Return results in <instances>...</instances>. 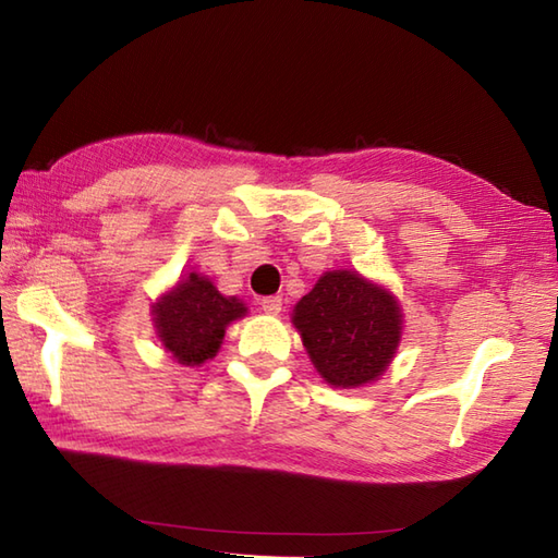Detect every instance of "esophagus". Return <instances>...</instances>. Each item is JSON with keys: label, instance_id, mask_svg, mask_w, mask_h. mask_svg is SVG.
<instances>
[{"label": "esophagus", "instance_id": "1", "mask_svg": "<svg viewBox=\"0 0 558 558\" xmlns=\"http://www.w3.org/2000/svg\"><path fill=\"white\" fill-rule=\"evenodd\" d=\"M260 310H264L266 314H280L282 312V300L278 298V294H270V298L260 300Z\"/></svg>", "mask_w": 558, "mask_h": 558}]
</instances>
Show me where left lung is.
I'll return each mask as SVG.
<instances>
[{
  "label": "left lung",
  "instance_id": "8db88e82",
  "mask_svg": "<svg viewBox=\"0 0 558 558\" xmlns=\"http://www.w3.org/2000/svg\"><path fill=\"white\" fill-rule=\"evenodd\" d=\"M400 306L393 294L354 270L324 272L294 306L306 352L330 386L354 388L386 372L400 340Z\"/></svg>",
  "mask_w": 558,
  "mask_h": 558
}]
</instances>
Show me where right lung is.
I'll list each match as a JSON object with an SVG mask.
<instances>
[{"mask_svg": "<svg viewBox=\"0 0 558 558\" xmlns=\"http://www.w3.org/2000/svg\"><path fill=\"white\" fill-rule=\"evenodd\" d=\"M244 314L240 300L222 298L208 278L192 272L156 304V328L165 350L180 364L194 366L216 357L225 328Z\"/></svg>", "mask_w": 558, "mask_h": 558, "instance_id": "add662e5", "label": "right lung"}]
</instances>
